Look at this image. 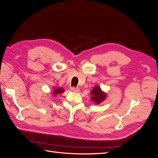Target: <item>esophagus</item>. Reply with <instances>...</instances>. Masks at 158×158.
<instances>
[{
  "label": "esophagus",
  "mask_w": 158,
  "mask_h": 158,
  "mask_svg": "<svg viewBox=\"0 0 158 158\" xmlns=\"http://www.w3.org/2000/svg\"><path fill=\"white\" fill-rule=\"evenodd\" d=\"M71 90L73 91V92H78L79 91H80V88H75V87H73V88H71Z\"/></svg>",
  "instance_id": "obj_1"
}]
</instances>
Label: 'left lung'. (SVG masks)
I'll use <instances>...</instances> for the list:
<instances>
[{"instance_id":"left-lung-1","label":"left lung","mask_w":158,"mask_h":158,"mask_svg":"<svg viewBox=\"0 0 158 158\" xmlns=\"http://www.w3.org/2000/svg\"><path fill=\"white\" fill-rule=\"evenodd\" d=\"M91 100L95 104H99L103 102L107 97V94L101 89L99 86H95L91 91Z\"/></svg>"}]
</instances>
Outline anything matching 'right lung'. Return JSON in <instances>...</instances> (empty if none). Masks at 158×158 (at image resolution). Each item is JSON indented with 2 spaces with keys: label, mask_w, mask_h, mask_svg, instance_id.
<instances>
[{
  "label": "right lung",
  "mask_w": 158,
  "mask_h": 158,
  "mask_svg": "<svg viewBox=\"0 0 158 158\" xmlns=\"http://www.w3.org/2000/svg\"><path fill=\"white\" fill-rule=\"evenodd\" d=\"M64 92V89L60 88H53V92H52V94L54 95H56L57 94H63Z\"/></svg>",
  "instance_id": "add662e5"
}]
</instances>
